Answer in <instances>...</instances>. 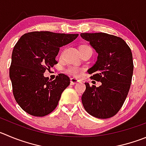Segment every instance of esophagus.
I'll return each mask as SVG.
<instances>
[{"instance_id": "1", "label": "esophagus", "mask_w": 146, "mask_h": 146, "mask_svg": "<svg viewBox=\"0 0 146 146\" xmlns=\"http://www.w3.org/2000/svg\"><path fill=\"white\" fill-rule=\"evenodd\" d=\"M78 82H79V81L77 78H70V84L71 85H74V84H77Z\"/></svg>"}]
</instances>
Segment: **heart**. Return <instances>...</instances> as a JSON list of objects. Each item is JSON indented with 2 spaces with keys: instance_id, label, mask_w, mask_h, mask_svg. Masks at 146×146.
Returning <instances> with one entry per match:
<instances>
[{
  "instance_id": "obj_1",
  "label": "heart",
  "mask_w": 146,
  "mask_h": 146,
  "mask_svg": "<svg viewBox=\"0 0 146 146\" xmlns=\"http://www.w3.org/2000/svg\"><path fill=\"white\" fill-rule=\"evenodd\" d=\"M88 47L87 45H82L79 47V50L84 48V47ZM65 72L67 74H69L70 76H75V77H78L82 73V72L84 71V69L81 68L77 66H73V65H69V66L66 67L65 68Z\"/></svg>"
}]
</instances>
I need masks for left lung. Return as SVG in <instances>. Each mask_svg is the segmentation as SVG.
Masks as SVG:
<instances>
[{"label": "left lung", "instance_id": "left-lung-1", "mask_svg": "<svg viewBox=\"0 0 146 146\" xmlns=\"http://www.w3.org/2000/svg\"><path fill=\"white\" fill-rule=\"evenodd\" d=\"M81 36L98 53L97 61L88 73L92 74V79L102 83L99 87L85 83L82 104L92 116L110 118L119 111L130 90L134 67L131 50L122 38L114 35L99 32L81 33Z\"/></svg>", "mask_w": 146, "mask_h": 146}]
</instances>
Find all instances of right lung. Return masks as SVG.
Here are the masks:
<instances>
[{
    "label": "right lung",
    "instance_id": "add662e5",
    "mask_svg": "<svg viewBox=\"0 0 146 146\" xmlns=\"http://www.w3.org/2000/svg\"><path fill=\"white\" fill-rule=\"evenodd\" d=\"M78 34L32 32L24 34L13 47L9 76L18 104L28 114L44 117L58 104L70 78L60 73L53 81L44 76L58 63L55 58L62 46L73 42Z\"/></svg>",
    "mask_w": 146,
    "mask_h": 146
}]
</instances>
